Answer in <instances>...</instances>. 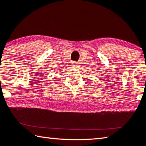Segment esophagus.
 I'll list each match as a JSON object with an SVG mask.
<instances>
[{
  "mask_svg": "<svg viewBox=\"0 0 146 146\" xmlns=\"http://www.w3.org/2000/svg\"><path fill=\"white\" fill-rule=\"evenodd\" d=\"M72 65H73V66L74 68H77V67H78V63H76V62H73V63H72Z\"/></svg>",
  "mask_w": 146,
  "mask_h": 146,
  "instance_id": "34e87169",
  "label": "esophagus"
}]
</instances>
